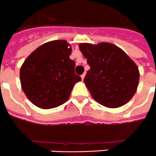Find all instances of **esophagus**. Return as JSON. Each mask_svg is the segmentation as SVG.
<instances>
[{
	"label": "esophagus",
	"instance_id": "34e87169",
	"mask_svg": "<svg viewBox=\"0 0 156 156\" xmlns=\"http://www.w3.org/2000/svg\"><path fill=\"white\" fill-rule=\"evenodd\" d=\"M85 75H86V73H83L81 75V78H82V79H83V78H84V77H85Z\"/></svg>",
	"mask_w": 156,
	"mask_h": 156
}]
</instances>
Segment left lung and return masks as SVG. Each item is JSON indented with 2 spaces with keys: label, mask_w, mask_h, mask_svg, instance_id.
<instances>
[{
  "label": "left lung",
  "mask_w": 156,
  "mask_h": 156,
  "mask_svg": "<svg viewBox=\"0 0 156 156\" xmlns=\"http://www.w3.org/2000/svg\"><path fill=\"white\" fill-rule=\"evenodd\" d=\"M79 49L90 69L84 83L93 98L111 108L122 107L136 93L140 73L136 64L119 47L110 43H83Z\"/></svg>",
  "instance_id": "1"
}]
</instances>
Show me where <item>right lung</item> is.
<instances>
[{
	"instance_id": "obj_1",
	"label": "right lung",
	"mask_w": 156,
	"mask_h": 156,
	"mask_svg": "<svg viewBox=\"0 0 156 156\" xmlns=\"http://www.w3.org/2000/svg\"><path fill=\"white\" fill-rule=\"evenodd\" d=\"M72 48L65 40H53L31 53L20 71V83L30 101L40 108L60 106L69 99L74 84L75 62L69 58Z\"/></svg>"
}]
</instances>
